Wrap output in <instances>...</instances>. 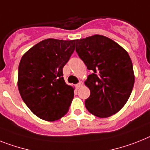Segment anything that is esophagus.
Instances as JSON below:
<instances>
[{"label":"esophagus","mask_w":150,"mask_h":150,"mask_svg":"<svg viewBox=\"0 0 150 150\" xmlns=\"http://www.w3.org/2000/svg\"><path fill=\"white\" fill-rule=\"evenodd\" d=\"M82 85H83V82H82V81H79V82L78 83L77 85H75V87H76V88L79 89V88H81V87L82 86Z\"/></svg>","instance_id":"34e87169"}]
</instances>
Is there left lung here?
<instances>
[{
  "label": "left lung",
  "mask_w": 150,
  "mask_h": 150,
  "mask_svg": "<svg viewBox=\"0 0 150 150\" xmlns=\"http://www.w3.org/2000/svg\"><path fill=\"white\" fill-rule=\"evenodd\" d=\"M75 50L87 69L93 71L85 82L91 91L85 100L87 110L101 118L117 113L129 99L134 85L127 52L101 35L77 40Z\"/></svg>",
  "instance_id": "1"
}]
</instances>
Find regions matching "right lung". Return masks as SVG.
Instances as JSON below:
<instances>
[{"instance_id": "1", "label": "right lung", "mask_w": 150, "mask_h": 150, "mask_svg": "<svg viewBox=\"0 0 150 150\" xmlns=\"http://www.w3.org/2000/svg\"><path fill=\"white\" fill-rule=\"evenodd\" d=\"M75 47V40H44L21 58L18 89L26 106L38 117L55 121L68 112L74 88L65 82L62 69Z\"/></svg>"}]
</instances>
